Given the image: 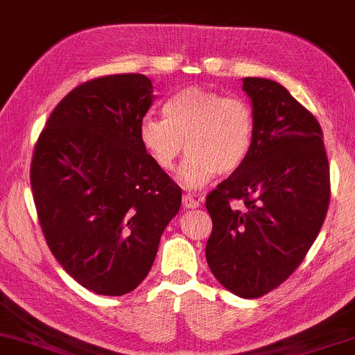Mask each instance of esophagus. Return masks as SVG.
I'll return each mask as SVG.
<instances>
[{"instance_id":"34e87169","label":"esophagus","mask_w":355,"mask_h":355,"mask_svg":"<svg viewBox=\"0 0 355 355\" xmlns=\"http://www.w3.org/2000/svg\"><path fill=\"white\" fill-rule=\"evenodd\" d=\"M183 207L189 208V210H190V208H198L200 202H198V200H195L190 193H187V195H183Z\"/></svg>"}]
</instances>
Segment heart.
<instances>
[{
	"label": "heart",
	"instance_id": "b5f03b06",
	"mask_svg": "<svg viewBox=\"0 0 355 355\" xmlns=\"http://www.w3.org/2000/svg\"><path fill=\"white\" fill-rule=\"evenodd\" d=\"M165 119L145 115L139 139L150 160L172 172L187 150L180 182L190 189L207 185L216 173H233L253 147L254 112L241 97L203 87H185L164 105Z\"/></svg>",
	"mask_w": 355,
	"mask_h": 355
}]
</instances>
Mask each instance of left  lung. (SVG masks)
I'll return each instance as SVG.
<instances>
[{"instance_id": "8db88e82", "label": "left lung", "mask_w": 355, "mask_h": 355, "mask_svg": "<svg viewBox=\"0 0 355 355\" xmlns=\"http://www.w3.org/2000/svg\"><path fill=\"white\" fill-rule=\"evenodd\" d=\"M243 91L254 112L253 147L207 196L213 230L205 254L223 288L254 300L304 259L326 218L331 182L314 115L275 80L245 78Z\"/></svg>"}]
</instances>
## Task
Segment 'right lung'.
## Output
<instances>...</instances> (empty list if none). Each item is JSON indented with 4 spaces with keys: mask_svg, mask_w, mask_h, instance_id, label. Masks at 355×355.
<instances>
[{
    "mask_svg": "<svg viewBox=\"0 0 355 355\" xmlns=\"http://www.w3.org/2000/svg\"><path fill=\"white\" fill-rule=\"evenodd\" d=\"M150 79L115 74L78 85L34 147L31 189L51 253L89 291L122 296L150 271L182 190L139 139Z\"/></svg>",
    "mask_w": 355,
    "mask_h": 355,
    "instance_id": "right-lung-1",
    "label": "right lung"
}]
</instances>
